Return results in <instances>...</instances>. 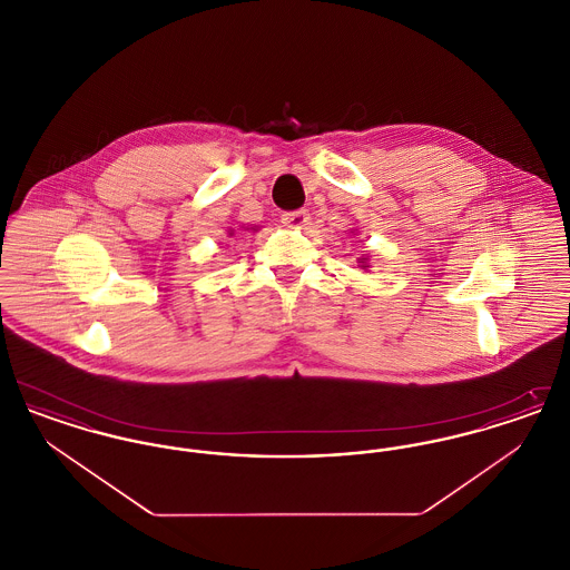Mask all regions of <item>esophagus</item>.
Masks as SVG:
<instances>
[{"label": "esophagus", "mask_w": 570, "mask_h": 570, "mask_svg": "<svg viewBox=\"0 0 570 570\" xmlns=\"http://www.w3.org/2000/svg\"><path fill=\"white\" fill-rule=\"evenodd\" d=\"M282 222H284V226H288V228H305L307 224H309V214L305 212V209H298V212H291V214H284L282 216Z\"/></svg>", "instance_id": "1"}]
</instances>
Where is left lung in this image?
<instances>
[{"label":"left lung","instance_id":"obj_1","mask_svg":"<svg viewBox=\"0 0 570 570\" xmlns=\"http://www.w3.org/2000/svg\"><path fill=\"white\" fill-rule=\"evenodd\" d=\"M354 235V230H351ZM370 261H372V256L370 254H365V256H361L358 258V265H361V269H370Z\"/></svg>","mask_w":570,"mask_h":570}]
</instances>
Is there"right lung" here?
Returning a JSON list of instances; mask_svg holds the SVG:
<instances>
[{"label":"right lung","mask_w":570,"mask_h":570,"mask_svg":"<svg viewBox=\"0 0 570 570\" xmlns=\"http://www.w3.org/2000/svg\"><path fill=\"white\" fill-rule=\"evenodd\" d=\"M242 230H249V233H256L258 230V226H242ZM235 235V228H228V237H233Z\"/></svg>","instance_id":"1"}]
</instances>
